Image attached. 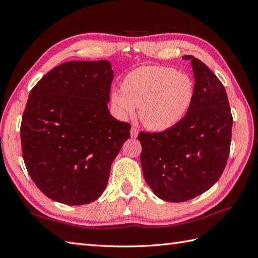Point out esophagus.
<instances>
[{
	"instance_id": "obj_1",
	"label": "esophagus",
	"mask_w": 258,
	"mask_h": 258,
	"mask_svg": "<svg viewBox=\"0 0 258 258\" xmlns=\"http://www.w3.org/2000/svg\"><path fill=\"white\" fill-rule=\"evenodd\" d=\"M138 134H139V130L137 129V127H132L131 130H130L131 138H137V137H138Z\"/></svg>"
}]
</instances>
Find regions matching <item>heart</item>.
Returning <instances> with one entry per match:
<instances>
[{
    "label": "heart",
    "mask_w": 258,
    "mask_h": 258,
    "mask_svg": "<svg viewBox=\"0 0 258 258\" xmlns=\"http://www.w3.org/2000/svg\"><path fill=\"white\" fill-rule=\"evenodd\" d=\"M195 84L188 75L168 67L145 66L124 77L111 99L117 116L131 118L140 107V119L148 129L163 131L181 121L190 108Z\"/></svg>",
    "instance_id": "obj_1"
}]
</instances>
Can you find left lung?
<instances>
[{
	"label": "left lung",
	"instance_id": "8db88e82",
	"mask_svg": "<svg viewBox=\"0 0 258 258\" xmlns=\"http://www.w3.org/2000/svg\"><path fill=\"white\" fill-rule=\"evenodd\" d=\"M195 97L184 118L162 132L138 136L146 183L158 198L183 202L210 189L227 163L232 116L221 81L194 56Z\"/></svg>",
	"mask_w": 258,
	"mask_h": 258
}]
</instances>
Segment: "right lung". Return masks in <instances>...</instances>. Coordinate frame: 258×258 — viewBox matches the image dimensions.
<instances>
[{
  "label": "right lung",
  "instance_id": "obj_1",
  "mask_svg": "<svg viewBox=\"0 0 258 258\" xmlns=\"http://www.w3.org/2000/svg\"><path fill=\"white\" fill-rule=\"evenodd\" d=\"M112 66L64 62L30 91L20 138L28 172L51 200L87 205L104 191L131 126L110 114Z\"/></svg>",
  "mask_w": 258,
  "mask_h": 258
}]
</instances>
